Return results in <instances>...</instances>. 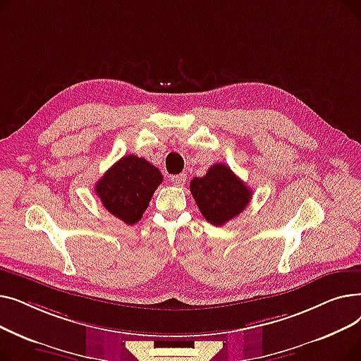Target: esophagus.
I'll return each instance as SVG.
<instances>
[{
    "mask_svg": "<svg viewBox=\"0 0 361 361\" xmlns=\"http://www.w3.org/2000/svg\"><path fill=\"white\" fill-rule=\"evenodd\" d=\"M185 174H178V176H171V183L174 185H184L185 184Z\"/></svg>",
    "mask_w": 361,
    "mask_h": 361,
    "instance_id": "obj_1",
    "label": "esophagus"
}]
</instances>
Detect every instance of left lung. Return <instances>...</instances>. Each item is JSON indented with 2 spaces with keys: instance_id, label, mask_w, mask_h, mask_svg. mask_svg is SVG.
Listing matches in <instances>:
<instances>
[{
  "instance_id": "1",
  "label": "left lung",
  "mask_w": 361,
  "mask_h": 361,
  "mask_svg": "<svg viewBox=\"0 0 361 361\" xmlns=\"http://www.w3.org/2000/svg\"><path fill=\"white\" fill-rule=\"evenodd\" d=\"M190 192L204 219L216 226L240 215L252 200L250 188L225 164H215L204 177L193 178Z\"/></svg>"
}]
</instances>
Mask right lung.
Returning a JSON list of instances; mask_svg holds the SVG:
<instances>
[{"mask_svg":"<svg viewBox=\"0 0 361 361\" xmlns=\"http://www.w3.org/2000/svg\"><path fill=\"white\" fill-rule=\"evenodd\" d=\"M162 183L161 171L136 155L123 157L94 185L105 209L127 225L142 219L149 202Z\"/></svg>","mask_w":361,"mask_h":361,"instance_id":"obj_1","label":"right lung"}]
</instances>
